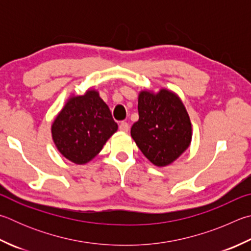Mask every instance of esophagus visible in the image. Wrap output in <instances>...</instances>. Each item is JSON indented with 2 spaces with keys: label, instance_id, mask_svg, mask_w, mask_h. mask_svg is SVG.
Listing matches in <instances>:
<instances>
[{
  "label": "esophagus",
  "instance_id": "1",
  "mask_svg": "<svg viewBox=\"0 0 251 251\" xmlns=\"http://www.w3.org/2000/svg\"><path fill=\"white\" fill-rule=\"evenodd\" d=\"M120 130L121 131H128L129 130V125L128 123L126 122H122L120 124Z\"/></svg>",
  "mask_w": 251,
  "mask_h": 251
}]
</instances>
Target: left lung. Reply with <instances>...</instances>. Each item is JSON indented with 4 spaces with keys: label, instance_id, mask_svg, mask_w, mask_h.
<instances>
[{
    "label": "left lung",
    "instance_id": "obj_1",
    "mask_svg": "<svg viewBox=\"0 0 251 251\" xmlns=\"http://www.w3.org/2000/svg\"><path fill=\"white\" fill-rule=\"evenodd\" d=\"M138 114L130 135L152 165L169 166L190 147L192 124L184 104L173 91H140Z\"/></svg>",
    "mask_w": 251,
    "mask_h": 251
}]
</instances>
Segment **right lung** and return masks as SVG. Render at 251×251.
I'll return each instance as SVG.
<instances>
[{"mask_svg":"<svg viewBox=\"0 0 251 251\" xmlns=\"http://www.w3.org/2000/svg\"><path fill=\"white\" fill-rule=\"evenodd\" d=\"M107 104L95 89L72 94L51 125V137L59 152L75 165H85L98 156L117 131Z\"/></svg>","mask_w":251,"mask_h":251,"instance_id":"obj_1","label":"right lung"}]
</instances>
